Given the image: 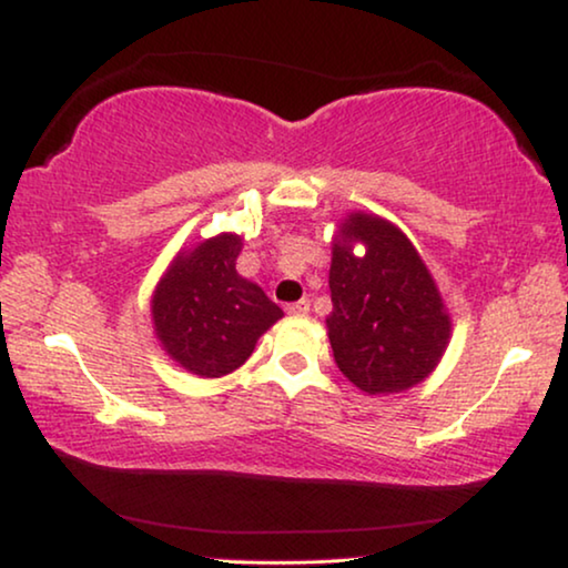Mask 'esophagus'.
<instances>
[{
    "label": "esophagus",
    "instance_id": "1",
    "mask_svg": "<svg viewBox=\"0 0 568 568\" xmlns=\"http://www.w3.org/2000/svg\"><path fill=\"white\" fill-rule=\"evenodd\" d=\"M308 306H311V303L306 298H301V301H295V303H287L285 311L291 316H303V314H308Z\"/></svg>",
    "mask_w": 568,
    "mask_h": 568
}]
</instances>
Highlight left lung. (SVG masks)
Listing matches in <instances>:
<instances>
[{
	"label": "left lung",
	"instance_id": "obj_1",
	"mask_svg": "<svg viewBox=\"0 0 568 568\" xmlns=\"http://www.w3.org/2000/svg\"><path fill=\"white\" fill-rule=\"evenodd\" d=\"M366 246L357 258L354 242ZM334 363L365 394H396L427 378L450 337L440 293L409 239L378 215L355 213L334 239Z\"/></svg>",
	"mask_w": 568,
	"mask_h": 568
}]
</instances>
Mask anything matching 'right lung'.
<instances>
[{
  "instance_id": "right-lung-1",
  "label": "right lung",
  "mask_w": 568,
  "mask_h": 568,
  "mask_svg": "<svg viewBox=\"0 0 568 568\" xmlns=\"http://www.w3.org/2000/svg\"><path fill=\"white\" fill-rule=\"evenodd\" d=\"M242 239L223 234L180 254L159 283L151 314L166 353L190 373L221 378L252 355L283 308L236 273Z\"/></svg>"
}]
</instances>
